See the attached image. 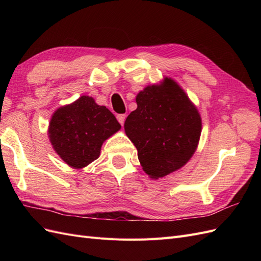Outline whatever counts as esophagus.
Returning <instances> with one entry per match:
<instances>
[{
	"label": "esophagus",
	"mask_w": 261,
	"mask_h": 261,
	"mask_svg": "<svg viewBox=\"0 0 261 261\" xmlns=\"http://www.w3.org/2000/svg\"><path fill=\"white\" fill-rule=\"evenodd\" d=\"M116 117H117V121L121 123V125H123V124H124V122H125L126 114H118Z\"/></svg>",
	"instance_id": "1"
}]
</instances>
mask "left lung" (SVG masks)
Instances as JSON below:
<instances>
[{"mask_svg": "<svg viewBox=\"0 0 261 261\" xmlns=\"http://www.w3.org/2000/svg\"><path fill=\"white\" fill-rule=\"evenodd\" d=\"M137 109L124 128L135 145L147 174L158 179L174 172L195 153L201 134V117L185 91L172 78L147 86L137 97Z\"/></svg>", "mask_w": 261, "mask_h": 261, "instance_id": "left-lung-1", "label": "left lung"}]
</instances>
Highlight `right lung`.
I'll list each match as a JSON object with an SVG mask.
<instances>
[{
  "instance_id": "obj_1",
  "label": "right lung",
  "mask_w": 261,
  "mask_h": 261,
  "mask_svg": "<svg viewBox=\"0 0 261 261\" xmlns=\"http://www.w3.org/2000/svg\"><path fill=\"white\" fill-rule=\"evenodd\" d=\"M120 129L109 109L82 96L53 113L48 133L61 159L73 169H83L98 159L102 144Z\"/></svg>"
}]
</instances>
